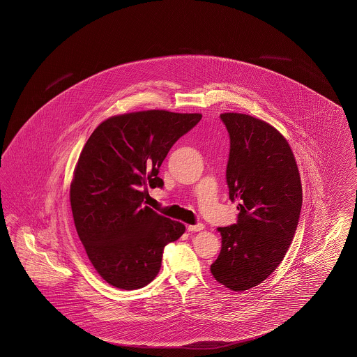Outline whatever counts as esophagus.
I'll return each instance as SVG.
<instances>
[{
	"instance_id": "obj_1",
	"label": "esophagus",
	"mask_w": 357,
	"mask_h": 357,
	"mask_svg": "<svg viewBox=\"0 0 357 357\" xmlns=\"http://www.w3.org/2000/svg\"><path fill=\"white\" fill-rule=\"evenodd\" d=\"M187 229H188L190 232H199V231L204 229V225H202V223H197V225L187 227Z\"/></svg>"
}]
</instances>
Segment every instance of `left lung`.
I'll return each mask as SVG.
<instances>
[{"label":"left lung","instance_id":"8db88e82","mask_svg":"<svg viewBox=\"0 0 357 357\" xmlns=\"http://www.w3.org/2000/svg\"><path fill=\"white\" fill-rule=\"evenodd\" d=\"M229 134L226 179L238 200L237 223L219 227L222 250L210 267L235 291L259 285L284 259L302 209V184L287 139L270 123L243 114H220Z\"/></svg>","mask_w":357,"mask_h":357}]
</instances>
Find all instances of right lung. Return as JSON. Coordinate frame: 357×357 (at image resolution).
Listing matches in <instances>:
<instances>
[{"label":"right lung","mask_w":357,"mask_h":357,"mask_svg":"<svg viewBox=\"0 0 357 357\" xmlns=\"http://www.w3.org/2000/svg\"><path fill=\"white\" fill-rule=\"evenodd\" d=\"M201 117L158 109L120 114L87 139L70 183V208L89 259L109 285L146 287L164 248L184 234V225L143 204L147 185L164 187L157 175L170 148Z\"/></svg>","instance_id":"obj_1"}]
</instances>
